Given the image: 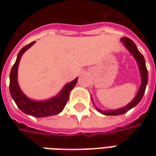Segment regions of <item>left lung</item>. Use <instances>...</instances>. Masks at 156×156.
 I'll return each mask as SVG.
<instances>
[{
  "mask_svg": "<svg viewBox=\"0 0 156 156\" xmlns=\"http://www.w3.org/2000/svg\"><path fill=\"white\" fill-rule=\"evenodd\" d=\"M122 41L124 43V45L127 47V48L129 49V52L135 56L137 62H138L139 69H140L141 75V84L138 93H137L136 96L135 97V99L133 100L129 105H127L125 108L113 111H101L97 108V110L99 111V112H101L103 115H122V114L127 113L129 109H131L135 106H136L141 101V100L142 99L143 94L145 93V89H146V86H147V69L146 68L145 60H144L143 55L138 50V48H136V45L135 44V42L132 40H130L128 37H123V38H122Z\"/></svg>",
  "mask_w": 156,
  "mask_h": 156,
  "instance_id": "1",
  "label": "left lung"
}]
</instances>
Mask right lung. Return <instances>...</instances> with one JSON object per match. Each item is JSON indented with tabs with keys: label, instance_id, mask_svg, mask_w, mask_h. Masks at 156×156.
Segmentation results:
<instances>
[{
	"label": "right lung",
	"instance_id": "right-lung-1",
	"mask_svg": "<svg viewBox=\"0 0 156 156\" xmlns=\"http://www.w3.org/2000/svg\"><path fill=\"white\" fill-rule=\"evenodd\" d=\"M34 43V41L29 43L28 45H26L24 48H22L17 55L16 62L11 69L10 76H9V78H10V81H9L10 94L15 101L17 107L23 113H25L27 115H30L34 117H46L55 115L61 113L63 110L65 105L67 104V102L69 101V93L75 86V84L77 82V79H75L73 81L69 82V84H67L58 96L49 100V101H32V100L27 98L21 92L20 87L18 86L17 69H18V65L20 62L21 55L28 48H30L33 45Z\"/></svg>",
	"mask_w": 156,
	"mask_h": 156
}]
</instances>
